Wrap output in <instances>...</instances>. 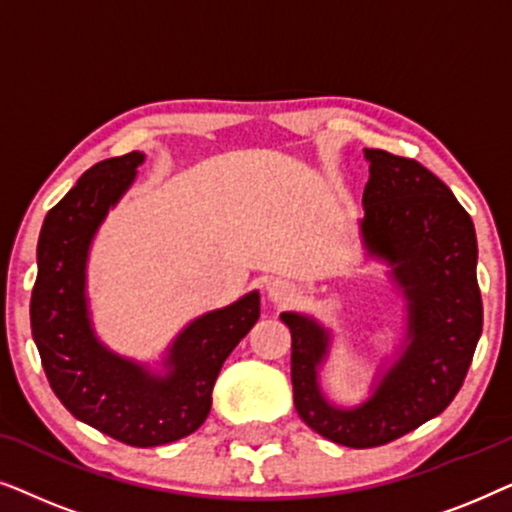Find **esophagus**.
Instances as JSON below:
<instances>
[{
  "label": "esophagus",
  "instance_id": "obj_1",
  "mask_svg": "<svg viewBox=\"0 0 512 512\" xmlns=\"http://www.w3.org/2000/svg\"><path fill=\"white\" fill-rule=\"evenodd\" d=\"M268 298L275 305H289L296 298V286L286 282V279H272L268 284Z\"/></svg>",
  "mask_w": 512,
  "mask_h": 512
}]
</instances>
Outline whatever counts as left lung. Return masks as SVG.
Returning <instances> with one entry per match:
<instances>
[{"mask_svg": "<svg viewBox=\"0 0 512 512\" xmlns=\"http://www.w3.org/2000/svg\"><path fill=\"white\" fill-rule=\"evenodd\" d=\"M361 233L373 256L394 268L408 298V347L370 401L333 408L319 391L317 366L328 333L284 312L291 331L293 403L312 431L338 445L377 447L415 431L457 396L482 333L478 240L471 216L450 188L415 158L366 149Z\"/></svg>", "mask_w": 512, "mask_h": 512, "instance_id": "8db88e82", "label": "left lung"}]
</instances>
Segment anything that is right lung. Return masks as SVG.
Wrapping results in <instances>:
<instances>
[{
  "mask_svg": "<svg viewBox=\"0 0 512 512\" xmlns=\"http://www.w3.org/2000/svg\"><path fill=\"white\" fill-rule=\"evenodd\" d=\"M142 160V153L132 151L93 165L46 214L30 321L41 366L60 403L125 445L156 447L200 429L223 361L258 321L261 300L254 291L195 319L174 340L165 377L146 373L97 342L83 296L88 247Z\"/></svg>",
  "mask_w": 512,
  "mask_h": 512,
  "instance_id": "add662e5",
  "label": "right lung"
}]
</instances>
